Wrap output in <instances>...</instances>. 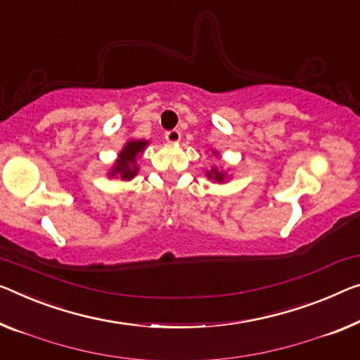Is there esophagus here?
<instances>
[{
    "label": "esophagus",
    "mask_w": 360,
    "mask_h": 360,
    "mask_svg": "<svg viewBox=\"0 0 360 360\" xmlns=\"http://www.w3.org/2000/svg\"><path fill=\"white\" fill-rule=\"evenodd\" d=\"M165 137L169 143H178L181 141V132L178 131V129H173V131L166 132Z\"/></svg>",
    "instance_id": "esophagus-1"
}]
</instances>
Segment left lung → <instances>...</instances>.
<instances>
[{
    "label": "left lung",
    "mask_w": 360,
    "mask_h": 360,
    "mask_svg": "<svg viewBox=\"0 0 360 360\" xmlns=\"http://www.w3.org/2000/svg\"><path fill=\"white\" fill-rule=\"evenodd\" d=\"M212 155H214V157H218V152L217 150H212ZM207 178L212 179L213 182H218V184H223V182H226L228 179V174L224 173V171L214 168V166H212L210 171H207Z\"/></svg>",
    "instance_id": "8db88e82"
}]
</instances>
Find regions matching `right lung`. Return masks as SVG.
I'll return each mask as SVG.
<instances>
[{"label": "right lung", "instance_id": "1", "mask_svg": "<svg viewBox=\"0 0 360 360\" xmlns=\"http://www.w3.org/2000/svg\"><path fill=\"white\" fill-rule=\"evenodd\" d=\"M147 146L148 141H143V139H129L121 152L117 153L115 165L108 171V178H117L121 181H131L136 178L139 173L137 158L143 153Z\"/></svg>", "mask_w": 360, "mask_h": 360}]
</instances>
